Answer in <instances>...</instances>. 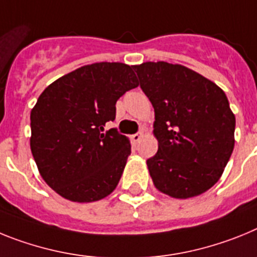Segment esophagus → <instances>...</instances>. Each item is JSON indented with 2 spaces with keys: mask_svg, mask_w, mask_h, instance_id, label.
Masks as SVG:
<instances>
[{
  "mask_svg": "<svg viewBox=\"0 0 257 257\" xmlns=\"http://www.w3.org/2000/svg\"><path fill=\"white\" fill-rule=\"evenodd\" d=\"M142 137H144V133H142V132H138V133H136V135L131 136V140L133 144H137V142L141 141Z\"/></svg>",
  "mask_w": 257,
  "mask_h": 257,
  "instance_id": "34e87169",
  "label": "esophagus"
}]
</instances>
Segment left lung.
I'll return each mask as SVG.
<instances>
[{
  "label": "left lung",
  "instance_id": "obj_1",
  "mask_svg": "<svg viewBox=\"0 0 257 257\" xmlns=\"http://www.w3.org/2000/svg\"><path fill=\"white\" fill-rule=\"evenodd\" d=\"M133 70L155 111L159 147L146 162L154 185L177 199L200 195L220 180L234 149L235 116L224 90L181 64Z\"/></svg>",
  "mask_w": 257,
  "mask_h": 257
}]
</instances>
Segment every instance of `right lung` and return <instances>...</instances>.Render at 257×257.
Instances as JSON below:
<instances>
[{
  "label": "right lung",
  "mask_w": 257,
  "mask_h": 257,
  "mask_svg": "<svg viewBox=\"0 0 257 257\" xmlns=\"http://www.w3.org/2000/svg\"><path fill=\"white\" fill-rule=\"evenodd\" d=\"M138 86L133 67L101 62L62 76L31 111V151L44 181L72 202L110 195L120 181L131 142L112 128L116 101Z\"/></svg>",
  "instance_id": "1"
}]
</instances>
